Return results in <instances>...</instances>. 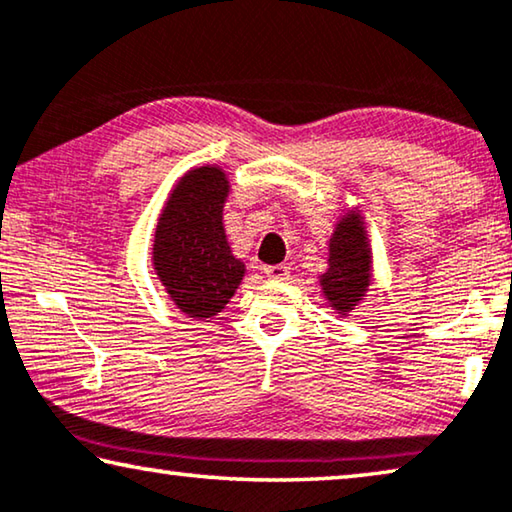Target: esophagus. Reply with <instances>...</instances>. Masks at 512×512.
<instances>
[{"label":"esophagus","instance_id":"obj_1","mask_svg":"<svg viewBox=\"0 0 512 512\" xmlns=\"http://www.w3.org/2000/svg\"><path fill=\"white\" fill-rule=\"evenodd\" d=\"M264 273L273 280H285L289 275V266L287 264H273V266H264Z\"/></svg>","mask_w":512,"mask_h":512}]
</instances>
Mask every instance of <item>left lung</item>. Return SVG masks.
Listing matches in <instances>:
<instances>
[{"mask_svg": "<svg viewBox=\"0 0 512 512\" xmlns=\"http://www.w3.org/2000/svg\"><path fill=\"white\" fill-rule=\"evenodd\" d=\"M369 264L367 234L360 216L342 218L330 239V269L321 278L323 294L335 310H353L364 296L369 287Z\"/></svg>", "mask_w": 512, "mask_h": 512, "instance_id": "obj_1", "label": "left lung"}]
</instances>
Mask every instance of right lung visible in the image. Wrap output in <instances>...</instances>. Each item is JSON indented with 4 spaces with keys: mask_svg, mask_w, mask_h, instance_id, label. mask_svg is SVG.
I'll list each match as a JSON object with an SVG mask.
<instances>
[{
    "mask_svg": "<svg viewBox=\"0 0 512 512\" xmlns=\"http://www.w3.org/2000/svg\"><path fill=\"white\" fill-rule=\"evenodd\" d=\"M225 173L216 166L189 170L170 193L154 232L152 262L180 312L212 319L243 278L223 230Z\"/></svg>",
    "mask_w": 512,
    "mask_h": 512,
    "instance_id": "1",
    "label": "right lung"
}]
</instances>
